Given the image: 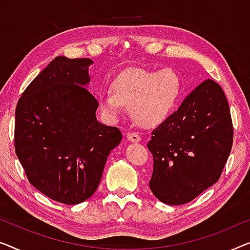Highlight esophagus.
I'll list each match as a JSON object with an SVG mask.
<instances>
[{
  "label": "esophagus",
  "mask_w": 250,
  "mask_h": 250,
  "mask_svg": "<svg viewBox=\"0 0 250 250\" xmlns=\"http://www.w3.org/2000/svg\"><path fill=\"white\" fill-rule=\"evenodd\" d=\"M126 138H128L129 141H132V143L140 141V136L137 132H128L126 133Z\"/></svg>",
  "instance_id": "34e87169"
}]
</instances>
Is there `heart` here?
<instances>
[{
  "instance_id": "1",
  "label": "heart",
  "mask_w": 250,
  "mask_h": 250,
  "mask_svg": "<svg viewBox=\"0 0 250 250\" xmlns=\"http://www.w3.org/2000/svg\"><path fill=\"white\" fill-rule=\"evenodd\" d=\"M110 91L98 96L100 110L106 120H118L125 105H129L138 124L150 128L161 125L172 112L181 92V80L168 68L159 72L129 68L114 78Z\"/></svg>"
}]
</instances>
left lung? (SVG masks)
Segmentation results:
<instances>
[{"instance_id": "1", "label": "left lung", "mask_w": 250, "mask_h": 250, "mask_svg": "<svg viewBox=\"0 0 250 250\" xmlns=\"http://www.w3.org/2000/svg\"><path fill=\"white\" fill-rule=\"evenodd\" d=\"M232 143L225 92L214 81H204L151 132V192L170 206L191 202L220 178Z\"/></svg>"}]
</instances>
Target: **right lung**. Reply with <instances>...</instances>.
I'll use <instances>...</instances> for the list:
<instances>
[{"mask_svg": "<svg viewBox=\"0 0 250 250\" xmlns=\"http://www.w3.org/2000/svg\"><path fill=\"white\" fill-rule=\"evenodd\" d=\"M89 58L58 56L19 99L14 148L30 184L64 204L96 191L107 156L122 139L117 126L96 120L99 102L84 86Z\"/></svg>", "mask_w": 250, "mask_h": 250, "instance_id": "obj_1", "label": "right lung"}]
</instances>
